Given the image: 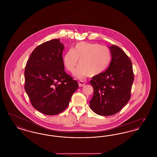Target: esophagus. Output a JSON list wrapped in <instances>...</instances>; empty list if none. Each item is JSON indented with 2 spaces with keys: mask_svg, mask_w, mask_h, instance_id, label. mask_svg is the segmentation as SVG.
<instances>
[{
  "mask_svg": "<svg viewBox=\"0 0 157 157\" xmlns=\"http://www.w3.org/2000/svg\"><path fill=\"white\" fill-rule=\"evenodd\" d=\"M78 84H79V87H82V86H83L85 85V82H83V81H79L78 82Z\"/></svg>",
  "mask_w": 157,
  "mask_h": 157,
  "instance_id": "esophagus-1",
  "label": "esophagus"
}]
</instances>
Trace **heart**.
Masks as SVG:
<instances>
[{
	"label": "heart",
	"mask_w": 157,
	"mask_h": 157,
	"mask_svg": "<svg viewBox=\"0 0 157 157\" xmlns=\"http://www.w3.org/2000/svg\"><path fill=\"white\" fill-rule=\"evenodd\" d=\"M62 60L64 67L71 72H74L79 60V65L74 75L82 79L88 75H100L105 71L110 64L111 53L105 46L80 42L75 45L73 50H67Z\"/></svg>",
	"instance_id": "1"
}]
</instances>
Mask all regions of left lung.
Masks as SVG:
<instances>
[{"instance_id":"left-lung-1","label":"left lung","mask_w":157,"mask_h":157,"mask_svg":"<svg viewBox=\"0 0 157 157\" xmlns=\"http://www.w3.org/2000/svg\"><path fill=\"white\" fill-rule=\"evenodd\" d=\"M109 48L111 53L109 67L90 81L94 88L90 108L102 116L114 115L127 104L134 79L132 62L127 54L115 45Z\"/></svg>"}]
</instances>
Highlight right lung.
I'll use <instances>...</instances> for the list:
<instances>
[{
	"mask_svg": "<svg viewBox=\"0 0 157 157\" xmlns=\"http://www.w3.org/2000/svg\"><path fill=\"white\" fill-rule=\"evenodd\" d=\"M63 49L60 39L43 43L32 52L25 69V90L31 104L45 115L63 111L79 87L78 82L65 72Z\"/></svg>",
	"mask_w": 157,
	"mask_h": 157,
	"instance_id": "1",
	"label": "right lung"
}]
</instances>
